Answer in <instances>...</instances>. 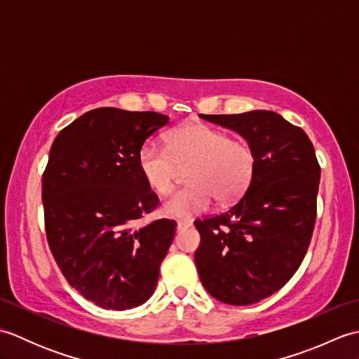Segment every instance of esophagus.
Masks as SVG:
<instances>
[{"instance_id": "34e87169", "label": "esophagus", "mask_w": 359, "mask_h": 359, "mask_svg": "<svg viewBox=\"0 0 359 359\" xmlns=\"http://www.w3.org/2000/svg\"><path fill=\"white\" fill-rule=\"evenodd\" d=\"M189 226H191V222H188V220H177V231H184Z\"/></svg>"}]
</instances>
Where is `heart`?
Returning a JSON list of instances; mask_svg holds the SVG:
<instances>
[{
    "instance_id": "b5f03b06",
    "label": "heart",
    "mask_w": 359,
    "mask_h": 359,
    "mask_svg": "<svg viewBox=\"0 0 359 359\" xmlns=\"http://www.w3.org/2000/svg\"><path fill=\"white\" fill-rule=\"evenodd\" d=\"M137 165L152 191L170 194L179 166H188L185 187L163 203L170 217L189 219L219 202H233L253 182L257 154L248 140L231 139L225 131L207 123H189L170 133L166 147L148 142L139 149Z\"/></svg>"
}]
</instances>
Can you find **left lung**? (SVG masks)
Listing matches in <instances>:
<instances>
[{
	"label": "left lung",
	"mask_w": 359,
	"mask_h": 359,
	"mask_svg": "<svg viewBox=\"0 0 359 359\" xmlns=\"http://www.w3.org/2000/svg\"><path fill=\"white\" fill-rule=\"evenodd\" d=\"M233 129L257 154L253 182L222 215L194 220V255L207 292L230 306H250L284 287L306 256L316 220L321 179L304 129L271 111L207 116Z\"/></svg>",
	"instance_id": "left-lung-1"
}]
</instances>
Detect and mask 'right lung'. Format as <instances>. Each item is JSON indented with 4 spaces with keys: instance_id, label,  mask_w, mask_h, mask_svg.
Here are the masks:
<instances>
[{
    "instance_id": "obj_1",
    "label": "right lung",
    "mask_w": 359,
    "mask_h": 359,
    "mask_svg": "<svg viewBox=\"0 0 359 359\" xmlns=\"http://www.w3.org/2000/svg\"><path fill=\"white\" fill-rule=\"evenodd\" d=\"M168 125L163 114L93 109L53 140L43 172L44 228L63 276L98 307L147 302L175 234V220L135 222L158 207L137 154Z\"/></svg>"
}]
</instances>
